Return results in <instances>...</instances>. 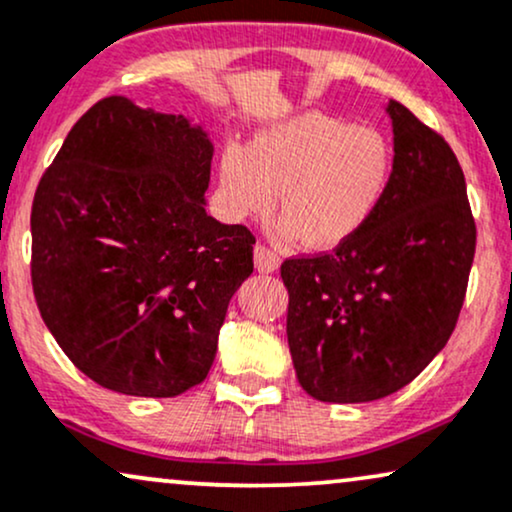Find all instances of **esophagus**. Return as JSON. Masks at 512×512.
<instances>
[{
    "label": "esophagus",
    "mask_w": 512,
    "mask_h": 512,
    "mask_svg": "<svg viewBox=\"0 0 512 512\" xmlns=\"http://www.w3.org/2000/svg\"><path fill=\"white\" fill-rule=\"evenodd\" d=\"M281 264V257L276 255L274 250L264 248V245H255V269L262 274H269V272H276Z\"/></svg>",
    "instance_id": "34e87169"
}]
</instances>
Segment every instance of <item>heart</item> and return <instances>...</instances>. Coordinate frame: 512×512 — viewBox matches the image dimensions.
<instances>
[{
	"label": "heart",
	"mask_w": 512,
	"mask_h": 512,
	"mask_svg": "<svg viewBox=\"0 0 512 512\" xmlns=\"http://www.w3.org/2000/svg\"><path fill=\"white\" fill-rule=\"evenodd\" d=\"M391 176V150L374 128L305 112L255 135L248 150L226 145L219 181L238 217H264L276 205L281 233L312 248L355 236L379 207Z\"/></svg>",
	"instance_id": "b5f03b06"
}]
</instances>
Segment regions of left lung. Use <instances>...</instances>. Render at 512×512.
Wrapping results in <instances>:
<instances>
[{"label": "left lung", "mask_w": 512, "mask_h": 512, "mask_svg": "<svg viewBox=\"0 0 512 512\" xmlns=\"http://www.w3.org/2000/svg\"><path fill=\"white\" fill-rule=\"evenodd\" d=\"M379 207L331 252L281 264L300 386L322 403H369L408 386L451 338L477 226L458 157L400 102Z\"/></svg>", "instance_id": "8db88e82"}]
</instances>
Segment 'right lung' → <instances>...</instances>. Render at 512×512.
<instances>
[{"label":"right lung","mask_w":512,"mask_h":512,"mask_svg":"<svg viewBox=\"0 0 512 512\" xmlns=\"http://www.w3.org/2000/svg\"><path fill=\"white\" fill-rule=\"evenodd\" d=\"M214 145L181 114L104 97L35 190V303L85 377L171 398L205 381L255 236L205 212Z\"/></svg>","instance_id":"obj_1"}]
</instances>
